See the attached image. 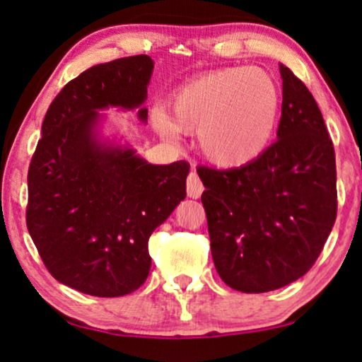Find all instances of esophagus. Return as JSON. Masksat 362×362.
<instances>
[{
    "label": "esophagus",
    "mask_w": 362,
    "mask_h": 362,
    "mask_svg": "<svg viewBox=\"0 0 362 362\" xmlns=\"http://www.w3.org/2000/svg\"><path fill=\"white\" fill-rule=\"evenodd\" d=\"M202 191H204V186H202L199 176L196 175V171L191 173L187 176V196L192 197V199H197V197H201Z\"/></svg>",
    "instance_id": "obj_1"
}]
</instances>
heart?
<instances>
[{
    "label": "heart",
    "mask_w": 362,
    "mask_h": 362,
    "mask_svg": "<svg viewBox=\"0 0 362 362\" xmlns=\"http://www.w3.org/2000/svg\"><path fill=\"white\" fill-rule=\"evenodd\" d=\"M281 110V92L260 67H226L197 77L156 108L151 125L158 135L176 138L177 130L197 132V148L219 168L254 161L269 146Z\"/></svg>",
    "instance_id": "b5f03b06"
}]
</instances>
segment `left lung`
<instances>
[{"instance_id": "obj_1", "label": "left lung", "mask_w": 362, "mask_h": 362, "mask_svg": "<svg viewBox=\"0 0 362 362\" xmlns=\"http://www.w3.org/2000/svg\"><path fill=\"white\" fill-rule=\"evenodd\" d=\"M276 141L227 171L201 168L211 252L226 285L264 293L298 280L336 221L333 141L313 95L284 64Z\"/></svg>"}]
</instances>
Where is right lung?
Listing matches in <instances>:
<instances>
[{"label": "right lung", "mask_w": 362, "mask_h": 362, "mask_svg": "<svg viewBox=\"0 0 362 362\" xmlns=\"http://www.w3.org/2000/svg\"><path fill=\"white\" fill-rule=\"evenodd\" d=\"M151 57L98 64L54 98L28 173L29 235L49 274L86 295L123 296L145 284L148 239L186 197L189 165H151L102 132V110L148 120Z\"/></svg>", "instance_id": "right-lung-1"}]
</instances>
